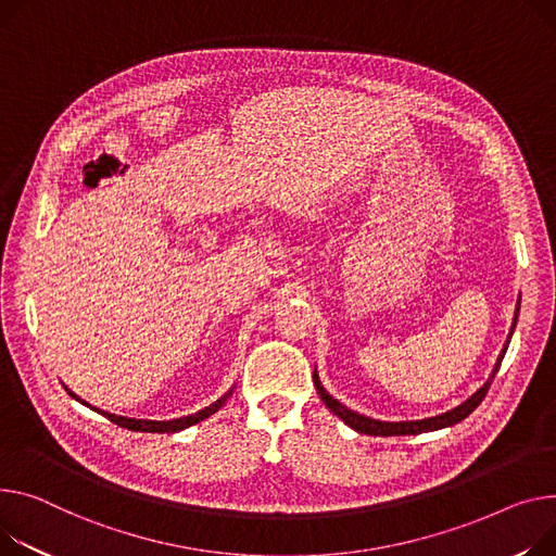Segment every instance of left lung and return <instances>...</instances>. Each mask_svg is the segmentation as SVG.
Listing matches in <instances>:
<instances>
[{"label":"left lung","mask_w":556,"mask_h":556,"mask_svg":"<svg viewBox=\"0 0 556 556\" xmlns=\"http://www.w3.org/2000/svg\"><path fill=\"white\" fill-rule=\"evenodd\" d=\"M516 317H519V306H516ZM516 317H514V321H511V330H514V326H516ZM511 330H509V338H511ZM509 338H507V342H505V346H503V353H501L498 359H496V366H494V371H492L490 380H488L483 387H480L471 397H467L463 404H458L456 409H452V412H447V414H440V416H435V418L406 420V422H382V420L366 418V416H359V414L346 409V406H344L342 402H338L336 397L328 395L326 389L319 384L317 371L313 374V382H315V387H317V393H319L321 402L328 406V409H330L332 414H336L340 420H344L351 429H355V431H359V433H368V435H416V433H422V431H435V429L452 427V425L465 420V418L476 409V406H478L480 402H483V397L488 395V391H490V387H492L494 376L498 374L501 362H503L505 351H507V344H509Z\"/></svg>","instance_id":"obj_1"}]
</instances>
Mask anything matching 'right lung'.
<instances>
[{
    "mask_svg": "<svg viewBox=\"0 0 556 556\" xmlns=\"http://www.w3.org/2000/svg\"><path fill=\"white\" fill-rule=\"evenodd\" d=\"M68 391V389H66ZM68 395L71 397H76L78 402H83L76 393H71L68 391ZM232 395V389L224 395V397H218L216 402H212L210 406H205V409H201V412H197V414H192V416H185V418H176V420H136V418H125V416H114V414H106V412H98V414H102V416H106L111 422L114 425H118V427H125V429H131V431H144V433H174V431H180V429H188V427H192V425H197V422H201V420H205V418H210L212 414H216L220 406L226 404V400ZM83 404H87V402H83ZM89 406V404H87Z\"/></svg>",
    "mask_w": 556,
    "mask_h": 556,
    "instance_id": "add662e5",
    "label": "right lung"
}]
</instances>
